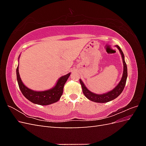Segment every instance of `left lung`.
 <instances>
[{"mask_svg": "<svg viewBox=\"0 0 146 146\" xmlns=\"http://www.w3.org/2000/svg\"><path fill=\"white\" fill-rule=\"evenodd\" d=\"M117 48L119 49V52H121V54L122 58L123 61V76L121 78V80L119 82L118 85L116 86L114 90L110 91L107 93H105L104 94H96L93 93V92H91L88 90L84 83L80 79V83L82 87V90L84 95H85L86 98L95 102H99V103H105L111 101L114 99H116L117 97L121 94V92L124 89V87L127 81V64L125 63V61L124 60V55H123V52L121 50V48L119 47V46H116Z\"/></svg>", "mask_w": 146, "mask_h": 146, "instance_id": "left-lung-1", "label": "left lung"}]
</instances>
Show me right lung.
Returning a JSON list of instances; mask_svg holds the SVG:
<instances>
[{"mask_svg":"<svg viewBox=\"0 0 146 146\" xmlns=\"http://www.w3.org/2000/svg\"><path fill=\"white\" fill-rule=\"evenodd\" d=\"M16 75L19 89L26 98L34 104L47 105L59 100L63 94L64 85L70 76V73L60 78L54 88L44 91H34L26 87L21 79L18 66L16 69Z\"/></svg>","mask_w":146,"mask_h":146,"instance_id":"right-lung-1","label":"right lung"}]
</instances>
